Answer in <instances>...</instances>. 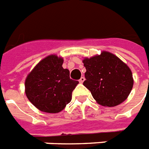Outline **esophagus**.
<instances>
[{
  "instance_id": "1",
  "label": "esophagus",
  "mask_w": 149,
  "mask_h": 149,
  "mask_svg": "<svg viewBox=\"0 0 149 149\" xmlns=\"http://www.w3.org/2000/svg\"><path fill=\"white\" fill-rule=\"evenodd\" d=\"M84 81H85V78H84L83 76H82L81 79H79V82H80V83H82Z\"/></svg>"
}]
</instances>
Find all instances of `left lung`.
<instances>
[{
  "label": "left lung",
  "instance_id": "obj_1",
  "mask_svg": "<svg viewBox=\"0 0 149 149\" xmlns=\"http://www.w3.org/2000/svg\"><path fill=\"white\" fill-rule=\"evenodd\" d=\"M86 69L83 85L102 106L115 107L126 100L134 85L129 67L119 58L108 52L86 58Z\"/></svg>",
  "mask_w": 149,
  "mask_h": 149
}]
</instances>
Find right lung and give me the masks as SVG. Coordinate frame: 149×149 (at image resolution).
I'll use <instances>...</instances> for the list:
<instances>
[{
	"label": "right lung",
	"instance_id": "add662e5",
	"mask_svg": "<svg viewBox=\"0 0 149 149\" xmlns=\"http://www.w3.org/2000/svg\"><path fill=\"white\" fill-rule=\"evenodd\" d=\"M63 60L51 55L40 61L28 74L25 92L28 100L38 109L57 113L65 108L79 81L70 79V71L62 67Z\"/></svg>",
	"mask_w": 149,
	"mask_h": 149
}]
</instances>
